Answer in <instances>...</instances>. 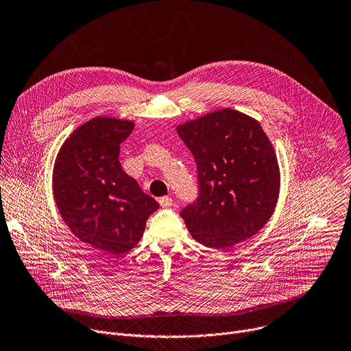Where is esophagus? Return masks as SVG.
I'll list each match as a JSON object with an SVG mask.
<instances>
[{"mask_svg":"<svg viewBox=\"0 0 351 351\" xmlns=\"http://www.w3.org/2000/svg\"><path fill=\"white\" fill-rule=\"evenodd\" d=\"M158 202H159V204H160L162 207H171V206H173V200H172V197H169V196H163V197H160Z\"/></svg>","mask_w":351,"mask_h":351,"instance_id":"34e87169","label":"esophagus"}]
</instances>
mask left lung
<instances>
[{"label":"left lung","instance_id":"obj_1","mask_svg":"<svg viewBox=\"0 0 351 351\" xmlns=\"http://www.w3.org/2000/svg\"><path fill=\"white\" fill-rule=\"evenodd\" d=\"M195 156L199 197L180 216L200 244L226 250L256 234L278 202L279 167L260 123L224 108L176 128Z\"/></svg>","mask_w":351,"mask_h":351}]
</instances>
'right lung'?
<instances>
[{
    "mask_svg": "<svg viewBox=\"0 0 351 351\" xmlns=\"http://www.w3.org/2000/svg\"><path fill=\"white\" fill-rule=\"evenodd\" d=\"M132 128V121L96 117L66 139L53 168V196L63 221L79 240L110 255L134 248L159 207L119 160Z\"/></svg>",
    "mask_w": 351,
    "mask_h": 351,
    "instance_id": "right-lung-1",
    "label": "right lung"
}]
</instances>
